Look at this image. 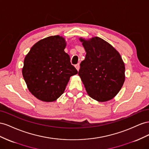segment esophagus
I'll return each mask as SVG.
<instances>
[{"instance_id": "1", "label": "esophagus", "mask_w": 149, "mask_h": 149, "mask_svg": "<svg viewBox=\"0 0 149 149\" xmlns=\"http://www.w3.org/2000/svg\"><path fill=\"white\" fill-rule=\"evenodd\" d=\"M75 68H76V69L77 70V71H79V69H80V65H79V63H77V65H75Z\"/></svg>"}]
</instances>
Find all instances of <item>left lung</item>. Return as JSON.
<instances>
[{"label":"left lung","instance_id":"1","mask_svg":"<svg viewBox=\"0 0 149 149\" xmlns=\"http://www.w3.org/2000/svg\"><path fill=\"white\" fill-rule=\"evenodd\" d=\"M86 52L79 75L88 95L104 102L117 95L125 81V64L118 51L98 37H80Z\"/></svg>","mask_w":149,"mask_h":149}]
</instances>
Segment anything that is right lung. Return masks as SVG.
<instances>
[{
  "instance_id": "1",
  "label": "right lung",
  "mask_w": 149,
  "mask_h": 149,
  "mask_svg": "<svg viewBox=\"0 0 149 149\" xmlns=\"http://www.w3.org/2000/svg\"><path fill=\"white\" fill-rule=\"evenodd\" d=\"M60 36L44 38L33 45L24 61L22 75L33 95L42 101L56 100L64 92L70 77L78 73L65 52Z\"/></svg>"
}]
</instances>
